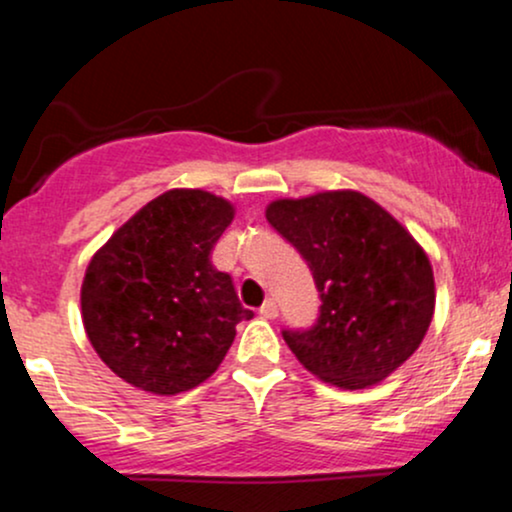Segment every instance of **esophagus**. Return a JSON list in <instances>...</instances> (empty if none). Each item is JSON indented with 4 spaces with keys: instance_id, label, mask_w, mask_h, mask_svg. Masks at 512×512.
Returning a JSON list of instances; mask_svg holds the SVG:
<instances>
[{
    "instance_id": "obj_1",
    "label": "esophagus",
    "mask_w": 512,
    "mask_h": 512,
    "mask_svg": "<svg viewBox=\"0 0 512 512\" xmlns=\"http://www.w3.org/2000/svg\"><path fill=\"white\" fill-rule=\"evenodd\" d=\"M260 315H262V317H267V320H274V317L279 315V305H276L274 298H267V301L262 303Z\"/></svg>"
}]
</instances>
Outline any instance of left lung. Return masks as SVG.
I'll list each match as a JSON object with an SVG mask.
<instances>
[{"label":"left lung","mask_w":512,"mask_h":512,"mask_svg":"<svg viewBox=\"0 0 512 512\" xmlns=\"http://www.w3.org/2000/svg\"><path fill=\"white\" fill-rule=\"evenodd\" d=\"M267 221L313 272V327L281 330L310 373L344 390L385 380L424 342L436 286L421 245L399 221L354 190L276 199Z\"/></svg>","instance_id":"8db88e82"}]
</instances>
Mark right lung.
<instances>
[{
    "label": "right lung",
    "mask_w": 512,
    "mask_h": 512,
    "mask_svg": "<svg viewBox=\"0 0 512 512\" xmlns=\"http://www.w3.org/2000/svg\"><path fill=\"white\" fill-rule=\"evenodd\" d=\"M233 221L226 199L170 190L117 228L93 255L81 286L88 342L139 390L178 395L209 378L252 310L231 274L211 264Z\"/></svg>",
    "instance_id": "right-lung-1"
}]
</instances>
